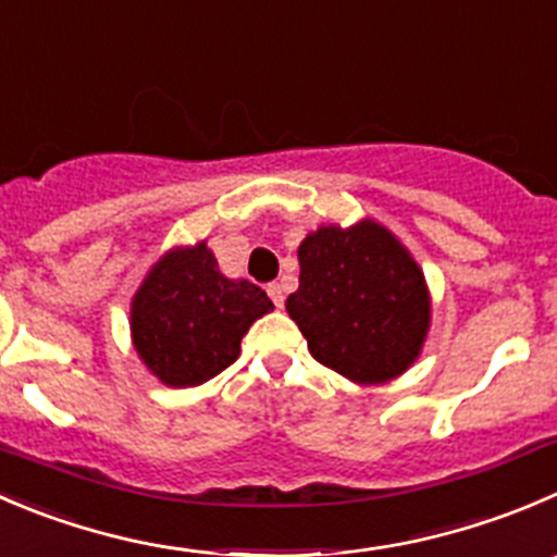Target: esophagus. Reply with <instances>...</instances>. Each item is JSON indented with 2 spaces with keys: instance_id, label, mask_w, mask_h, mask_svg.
I'll list each match as a JSON object with an SVG mask.
<instances>
[{
  "instance_id": "obj_1",
  "label": "esophagus",
  "mask_w": 557,
  "mask_h": 557,
  "mask_svg": "<svg viewBox=\"0 0 557 557\" xmlns=\"http://www.w3.org/2000/svg\"><path fill=\"white\" fill-rule=\"evenodd\" d=\"M267 294H269V296H272V301H274V305H277V307H280V310H283V305H285V294H283V285H280V283H272V285H269V288H267Z\"/></svg>"
}]
</instances>
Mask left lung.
Masks as SVG:
<instances>
[{
	"label": "left lung",
	"instance_id": "left-lung-1",
	"mask_svg": "<svg viewBox=\"0 0 557 557\" xmlns=\"http://www.w3.org/2000/svg\"><path fill=\"white\" fill-rule=\"evenodd\" d=\"M285 310L312 359L354 383L403 375L428 343L433 299L422 267L377 220L318 225L299 245Z\"/></svg>",
	"mask_w": 557,
	"mask_h": 557
}]
</instances>
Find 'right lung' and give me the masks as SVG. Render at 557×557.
Returning <instances> with one entry per match:
<instances>
[{"mask_svg":"<svg viewBox=\"0 0 557 557\" xmlns=\"http://www.w3.org/2000/svg\"><path fill=\"white\" fill-rule=\"evenodd\" d=\"M272 310L267 290L225 277L201 239L171 247L149 267L129 301V339L160 383L201 386L239 359L242 337Z\"/></svg>","mask_w":557,"mask_h":557,"instance_id":"add662e5","label":"right lung"}]
</instances>
